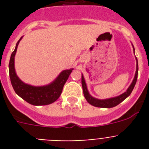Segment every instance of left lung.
I'll return each mask as SVG.
<instances>
[{"instance_id": "1", "label": "left lung", "mask_w": 149, "mask_h": 149, "mask_svg": "<svg viewBox=\"0 0 149 149\" xmlns=\"http://www.w3.org/2000/svg\"><path fill=\"white\" fill-rule=\"evenodd\" d=\"M136 61H137V59H136ZM137 75H138V62H136V74H135V76H134V81H133L132 84H131V86H129V88L127 89V90L126 91L125 93H124L123 94H122L121 95L117 96L116 98H109V99H104V100H99L97 99V98H95L93 97L90 95L89 94V92L87 90V87H86V83H85V80H84V76L82 75L81 77V84H82V87H83V91H84V97L86 98V101L89 102L90 104L93 105L95 107H105V108H110V107H113L116 106L119 104H120L121 102L125 99L126 98H127L130 95H131V92L134 89V86H135V84L136 83V80H137Z\"/></svg>"}]
</instances>
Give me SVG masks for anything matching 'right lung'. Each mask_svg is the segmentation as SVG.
<instances>
[{
  "label": "right lung",
  "mask_w": 149,
  "mask_h": 149,
  "mask_svg": "<svg viewBox=\"0 0 149 149\" xmlns=\"http://www.w3.org/2000/svg\"><path fill=\"white\" fill-rule=\"evenodd\" d=\"M17 42L15 50L12 53L9 63V72L12 86L15 93L24 101L33 105H47L53 103L58 99L63 91V88L68 77L72 73L73 68L63 71L57 78L48 86H33L22 82L18 78L15 72L14 58L17 51L18 43Z\"/></svg>",
  "instance_id": "obj_1"
}]
</instances>
